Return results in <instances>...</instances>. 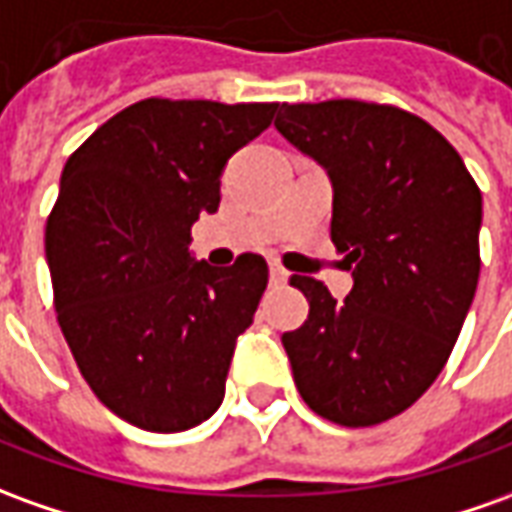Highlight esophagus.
I'll use <instances>...</instances> for the list:
<instances>
[{
  "mask_svg": "<svg viewBox=\"0 0 512 512\" xmlns=\"http://www.w3.org/2000/svg\"><path fill=\"white\" fill-rule=\"evenodd\" d=\"M287 278H290V273L281 267V264H270V284H276V287H284L287 284Z\"/></svg>",
  "mask_w": 512,
  "mask_h": 512,
  "instance_id": "obj_1",
  "label": "esophagus"
}]
</instances>
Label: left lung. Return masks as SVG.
Instances as JSON below:
<instances>
[{"mask_svg":"<svg viewBox=\"0 0 512 512\" xmlns=\"http://www.w3.org/2000/svg\"><path fill=\"white\" fill-rule=\"evenodd\" d=\"M278 133L329 172L331 242L354 287L292 276L309 317L281 337L309 410L376 426L438 379L479 281L482 195L460 153L421 116L359 100L284 102Z\"/></svg>","mask_w":512,"mask_h":512,"instance_id":"obj_1","label":"left lung"}]
</instances>
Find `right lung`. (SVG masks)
Here are the masks:
<instances>
[{
    "label": "right lung",
    "instance_id": "add662e5",
    "mask_svg": "<svg viewBox=\"0 0 512 512\" xmlns=\"http://www.w3.org/2000/svg\"><path fill=\"white\" fill-rule=\"evenodd\" d=\"M276 108L150 97L111 116L63 167L44 239L58 323L94 396L139 429L183 432L222 404L267 262H195L192 225L217 211L228 158Z\"/></svg>",
    "mask_w": 512,
    "mask_h": 512
}]
</instances>
